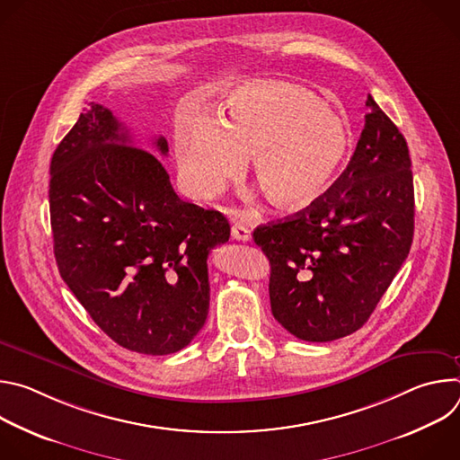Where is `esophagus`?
Listing matches in <instances>:
<instances>
[{"label":"esophagus","mask_w":460,"mask_h":460,"mask_svg":"<svg viewBox=\"0 0 460 460\" xmlns=\"http://www.w3.org/2000/svg\"><path fill=\"white\" fill-rule=\"evenodd\" d=\"M231 234H233V238L238 240V242H249V240H251V229L245 227V226L240 224V222H236V224L233 226Z\"/></svg>","instance_id":"1"}]
</instances>
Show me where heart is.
Listing matches in <instances>:
<instances>
[{
	"mask_svg": "<svg viewBox=\"0 0 460 460\" xmlns=\"http://www.w3.org/2000/svg\"><path fill=\"white\" fill-rule=\"evenodd\" d=\"M349 149V127L314 94L288 84H245L226 93L222 121L194 118L176 128L187 189L217 194L252 155V172L279 209L298 211L332 187Z\"/></svg>",
	"mask_w": 460,
	"mask_h": 460,
	"instance_id": "heart-1",
	"label": "heart"
}]
</instances>
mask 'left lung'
Here are the masks:
<instances>
[{"label": "left lung", "mask_w": 460, "mask_h": 460, "mask_svg": "<svg viewBox=\"0 0 460 460\" xmlns=\"http://www.w3.org/2000/svg\"><path fill=\"white\" fill-rule=\"evenodd\" d=\"M366 107L357 149L333 187L252 233L271 264L273 316L300 341L330 342L360 330L411 249L408 144L371 96Z\"/></svg>", "instance_id": "1"}]
</instances>
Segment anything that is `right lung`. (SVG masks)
I'll list each match as a JSON object with an SVG mask.
<instances>
[{"instance_id":"right-lung-1","label":"right lung","mask_w":460,"mask_h":460,"mask_svg":"<svg viewBox=\"0 0 460 460\" xmlns=\"http://www.w3.org/2000/svg\"><path fill=\"white\" fill-rule=\"evenodd\" d=\"M155 149L167 156L164 137ZM91 102L50 160L54 256L100 330L118 346L169 355L209 313L208 256L231 234L227 218L180 200L156 155Z\"/></svg>"}]
</instances>
